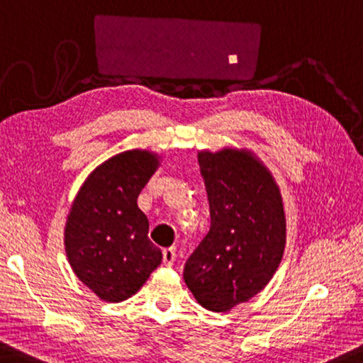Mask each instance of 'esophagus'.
Returning a JSON list of instances; mask_svg holds the SVG:
<instances>
[{"mask_svg": "<svg viewBox=\"0 0 363 363\" xmlns=\"http://www.w3.org/2000/svg\"><path fill=\"white\" fill-rule=\"evenodd\" d=\"M162 260H164V265H167V267H171L174 264V260H176V249L174 247H167L162 250Z\"/></svg>", "mask_w": 363, "mask_h": 363, "instance_id": "esophagus-1", "label": "esophagus"}]
</instances>
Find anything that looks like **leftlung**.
<instances>
[{"label":"left lung","instance_id":"8db88e82","mask_svg":"<svg viewBox=\"0 0 363 363\" xmlns=\"http://www.w3.org/2000/svg\"><path fill=\"white\" fill-rule=\"evenodd\" d=\"M211 229L184 280L202 307L229 312L270 282L286 249V212L272 172L247 149L199 151Z\"/></svg>","mask_w":363,"mask_h":363}]
</instances>
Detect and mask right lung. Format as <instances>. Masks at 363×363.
<instances>
[{
	"label": "right lung",
	"mask_w": 363,
	"mask_h": 363,
	"mask_svg": "<svg viewBox=\"0 0 363 363\" xmlns=\"http://www.w3.org/2000/svg\"><path fill=\"white\" fill-rule=\"evenodd\" d=\"M161 164V156L131 149L109 157L86 177L65 227L71 269L101 301L134 296L162 262L147 238L149 220L138 197Z\"/></svg>",
	"instance_id": "obj_1"
}]
</instances>
